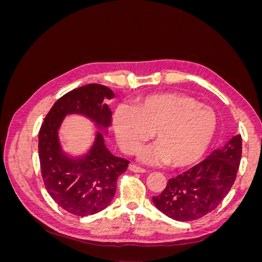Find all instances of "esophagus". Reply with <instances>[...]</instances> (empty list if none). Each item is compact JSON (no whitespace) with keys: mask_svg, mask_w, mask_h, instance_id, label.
Here are the masks:
<instances>
[{"mask_svg":"<svg viewBox=\"0 0 262 262\" xmlns=\"http://www.w3.org/2000/svg\"><path fill=\"white\" fill-rule=\"evenodd\" d=\"M129 169H130L131 171H133V172H141V173L146 172V169H144V168H141V167H139V166L134 165V164H132V165H130V166H129Z\"/></svg>","mask_w":262,"mask_h":262,"instance_id":"34e87169","label":"esophagus"}]
</instances>
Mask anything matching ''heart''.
I'll list each match as a JSON object with an SVG mask.
<instances>
[{"label":"heart","instance_id":"obj_1","mask_svg":"<svg viewBox=\"0 0 262 262\" xmlns=\"http://www.w3.org/2000/svg\"><path fill=\"white\" fill-rule=\"evenodd\" d=\"M214 110L193 97L179 93L148 95L133 108L120 106L114 115V130L126 154H137L152 137L156 143L142 150L140 158L149 165L168 163L187 167L207 152L216 131Z\"/></svg>","mask_w":262,"mask_h":262}]
</instances>
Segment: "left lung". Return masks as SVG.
<instances>
[{
    "mask_svg": "<svg viewBox=\"0 0 262 262\" xmlns=\"http://www.w3.org/2000/svg\"><path fill=\"white\" fill-rule=\"evenodd\" d=\"M241 158L242 137L237 134L201 163L170 178L163 192L153 196L155 207L179 222L207 215L219 207L234 185Z\"/></svg>",
    "mask_w": 262,
    "mask_h": 262,
    "instance_id": "8db88e82",
    "label": "left lung"
}]
</instances>
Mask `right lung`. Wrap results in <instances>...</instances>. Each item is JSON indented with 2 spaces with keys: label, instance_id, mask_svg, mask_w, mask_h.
<instances>
[{
  "label": "right lung",
  "instance_id": "1",
  "mask_svg": "<svg viewBox=\"0 0 262 262\" xmlns=\"http://www.w3.org/2000/svg\"><path fill=\"white\" fill-rule=\"evenodd\" d=\"M114 92L99 84H87L63 95L54 102L39 131V161L47 191L59 207L77 216H87L112 203L118 177L129 161L106 147L104 134L97 131L91 149L81 157H70L61 147L58 132L67 115H82L105 131L113 113L104 99Z\"/></svg>",
  "mask_w": 262,
  "mask_h": 262
}]
</instances>
